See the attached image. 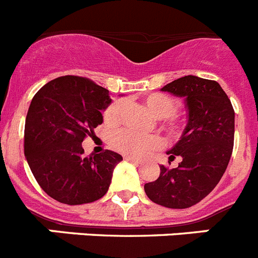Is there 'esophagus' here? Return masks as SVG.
Wrapping results in <instances>:
<instances>
[{
	"label": "esophagus",
	"mask_w": 258,
	"mask_h": 258,
	"mask_svg": "<svg viewBox=\"0 0 258 258\" xmlns=\"http://www.w3.org/2000/svg\"><path fill=\"white\" fill-rule=\"evenodd\" d=\"M124 159L126 161H131V163H134V164H141V160H138V159H136V157H132V156H124Z\"/></svg>",
	"instance_id": "obj_1"
}]
</instances>
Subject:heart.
<instances>
[{
    "label": "heart",
    "instance_id": "b5f03b06",
    "mask_svg": "<svg viewBox=\"0 0 258 258\" xmlns=\"http://www.w3.org/2000/svg\"><path fill=\"white\" fill-rule=\"evenodd\" d=\"M146 108L154 117L160 120L161 127L172 140H178L184 132V121L177 116L178 102L174 98L163 93H152L143 99ZM125 112V102L115 101L109 104L103 113L104 124L116 127L121 124ZM112 147L120 154L132 157L149 156L154 151L163 147V140L159 136H140L131 131H121L113 134Z\"/></svg>",
    "mask_w": 258,
    "mask_h": 258
}]
</instances>
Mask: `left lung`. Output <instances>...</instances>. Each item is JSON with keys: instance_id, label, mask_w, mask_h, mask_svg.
<instances>
[{"instance_id": "8db88e82", "label": "left lung", "mask_w": 258, "mask_h": 258, "mask_svg": "<svg viewBox=\"0 0 258 258\" xmlns=\"http://www.w3.org/2000/svg\"><path fill=\"white\" fill-rule=\"evenodd\" d=\"M163 92L183 97L188 111L181 140L166 152L182 159L177 168L160 166V175L145 184V192L159 206L184 209L213 190L229 165L234 147L235 112L226 93L213 80L188 76L166 84Z\"/></svg>"}]
</instances>
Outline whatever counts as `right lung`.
Wrapping results in <instances>:
<instances>
[{"mask_svg": "<svg viewBox=\"0 0 258 258\" xmlns=\"http://www.w3.org/2000/svg\"><path fill=\"white\" fill-rule=\"evenodd\" d=\"M108 90L80 76H61L44 85L29 106L24 155L41 188L52 199L80 206L108 191L121 155L106 150L84 157L81 143L103 122Z\"/></svg>", "mask_w": 258, "mask_h": 258, "instance_id": "obj_1", "label": "right lung"}]
</instances>
